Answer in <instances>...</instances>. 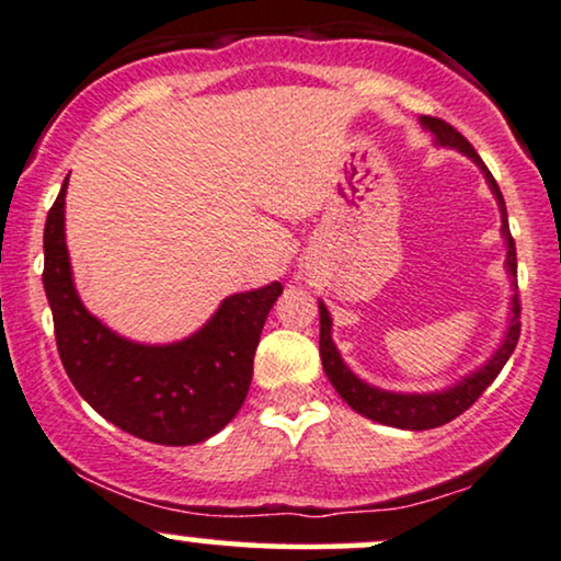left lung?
Wrapping results in <instances>:
<instances>
[{"label":"left lung","instance_id":"left-lung-1","mask_svg":"<svg viewBox=\"0 0 561 561\" xmlns=\"http://www.w3.org/2000/svg\"><path fill=\"white\" fill-rule=\"evenodd\" d=\"M420 123L436 136V144L440 147H454L459 149L462 154L470 157L472 162L483 170L485 181L493 191L499 202V213H502V236L506 241V270L512 275V286L517 291V249H515V239L510 233V222H506V204L502 191H499V183L493 181L491 170L485 168L483 160L478 157V151L472 149V144L459 134L454 125H449L440 117H420ZM331 312L328 307L320 301V359H322V370H325L328 380H331L339 397L352 407L354 412L365 414L367 420H375V423H383L391 427H401V431H431V427L446 425L451 423L454 417H459L465 410H470L472 404L480 399V393L489 388L496 375L502 373V367L506 365V359L512 357L515 352L517 341H519V294L512 296V322L506 328V335L502 341V346L496 348V354L485 362L480 370H476L467 378L459 380L457 386L446 388V391H436V393H393V391H380V388L367 386L365 380H359L357 375L346 367V362L341 359L339 348H335L333 339H331Z\"/></svg>","mask_w":561,"mask_h":561}]
</instances>
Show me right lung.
I'll list each match as a JSON object with an SVG mask.
<instances>
[{
	"label": "right lung",
	"mask_w": 561,
	"mask_h": 561,
	"mask_svg": "<svg viewBox=\"0 0 561 561\" xmlns=\"http://www.w3.org/2000/svg\"><path fill=\"white\" fill-rule=\"evenodd\" d=\"M65 191L44 226V291L57 352L76 391L130 436L162 446L199 444L222 431L252 383L254 352L283 286L233 294L207 325L178 344L147 346L99 322L72 286L65 247Z\"/></svg>",
	"instance_id": "1"
}]
</instances>
